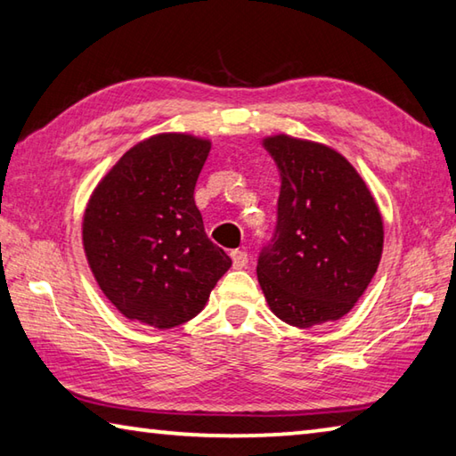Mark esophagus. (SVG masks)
I'll use <instances>...</instances> for the list:
<instances>
[{
    "label": "esophagus",
    "instance_id": "34e87169",
    "mask_svg": "<svg viewBox=\"0 0 456 456\" xmlns=\"http://www.w3.org/2000/svg\"><path fill=\"white\" fill-rule=\"evenodd\" d=\"M231 259H233L235 269H243V267H247V263H249V256H247V253L239 251V249L231 251Z\"/></svg>",
    "mask_w": 456,
    "mask_h": 456
}]
</instances>
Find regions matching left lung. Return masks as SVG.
<instances>
[{
    "label": "left lung",
    "mask_w": 456,
    "mask_h": 456,
    "mask_svg": "<svg viewBox=\"0 0 456 456\" xmlns=\"http://www.w3.org/2000/svg\"><path fill=\"white\" fill-rule=\"evenodd\" d=\"M281 191L277 225L256 261L271 311L293 327L337 321L365 293L383 253V217L341 153L289 135L267 137Z\"/></svg>",
    "instance_id": "left-lung-1"
}]
</instances>
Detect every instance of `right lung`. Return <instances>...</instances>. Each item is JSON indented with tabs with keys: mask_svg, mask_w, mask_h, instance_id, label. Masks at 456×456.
Here are the masks:
<instances>
[{
	"mask_svg": "<svg viewBox=\"0 0 456 456\" xmlns=\"http://www.w3.org/2000/svg\"><path fill=\"white\" fill-rule=\"evenodd\" d=\"M211 142L161 134L131 147L99 181L84 215L97 285L121 314L171 329L201 313L231 267L205 233L193 193Z\"/></svg>",
	"mask_w": 456,
	"mask_h": 456,
	"instance_id": "add662e5",
	"label": "right lung"
}]
</instances>
